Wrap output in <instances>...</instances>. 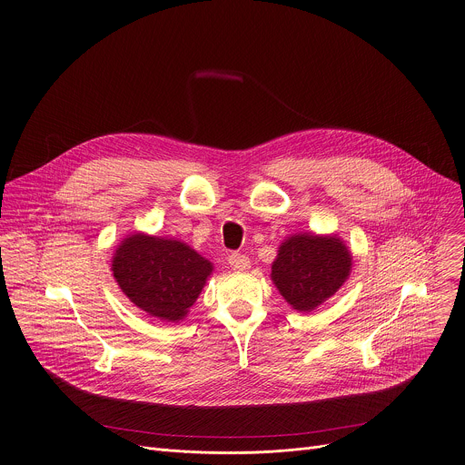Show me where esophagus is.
<instances>
[{
	"mask_svg": "<svg viewBox=\"0 0 465 465\" xmlns=\"http://www.w3.org/2000/svg\"><path fill=\"white\" fill-rule=\"evenodd\" d=\"M228 264H230L233 270H248V268H250V259H248L246 255H242V253L233 252V253L228 255Z\"/></svg>",
	"mask_w": 465,
	"mask_h": 465,
	"instance_id": "esophagus-1",
	"label": "esophagus"
}]
</instances>
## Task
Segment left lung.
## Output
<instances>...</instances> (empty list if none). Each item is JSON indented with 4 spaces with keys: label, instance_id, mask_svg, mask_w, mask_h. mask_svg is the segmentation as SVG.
<instances>
[{
    "label": "left lung",
    "instance_id": "8db88e82",
    "mask_svg": "<svg viewBox=\"0 0 465 465\" xmlns=\"http://www.w3.org/2000/svg\"><path fill=\"white\" fill-rule=\"evenodd\" d=\"M352 257L338 237L293 235L279 248L272 279L299 312H312L347 281Z\"/></svg>",
    "mask_w": 465,
    "mask_h": 465
}]
</instances>
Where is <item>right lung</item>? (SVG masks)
<instances>
[{
    "label": "right lung",
    "mask_w": 465,
    "mask_h": 465,
    "mask_svg": "<svg viewBox=\"0 0 465 465\" xmlns=\"http://www.w3.org/2000/svg\"><path fill=\"white\" fill-rule=\"evenodd\" d=\"M212 262L181 241L134 233L113 257L122 292L147 316L181 322L197 301Z\"/></svg>",
    "instance_id": "1"
}]
</instances>
